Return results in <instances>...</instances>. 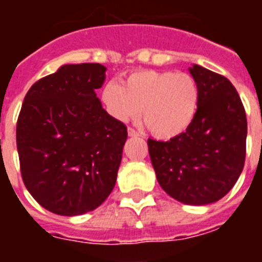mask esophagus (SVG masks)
<instances>
[{
    "label": "esophagus",
    "instance_id": "obj_1",
    "mask_svg": "<svg viewBox=\"0 0 262 262\" xmlns=\"http://www.w3.org/2000/svg\"><path fill=\"white\" fill-rule=\"evenodd\" d=\"M127 135L130 136V137H137V136H139V132L135 130V129H132V127H129V129H127Z\"/></svg>",
    "mask_w": 262,
    "mask_h": 262
}]
</instances>
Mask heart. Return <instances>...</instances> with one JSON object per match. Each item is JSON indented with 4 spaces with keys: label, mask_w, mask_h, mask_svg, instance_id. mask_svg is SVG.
<instances>
[{
    "label": "heart",
    "mask_w": 262,
    "mask_h": 262,
    "mask_svg": "<svg viewBox=\"0 0 262 262\" xmlns=\"http://www.w3.org/2000/svg\"><path fill=\"white\" fill-rule=\"evenodd\" d=\"M107 113L121 122L140 114L148 130L159 139L182 135L194 119L200 103L197 80L185 72L141 71L132 73L125 84L103 87Z\"/></svg>",
    "instance_id": "1"
}]
</instances>
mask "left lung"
Returning <instances> with one entry per match:
<instances>
[{"mask_svg":"<svg viewBox=\"0 0 262 262\" xmlns=\"http://www.w3.org/2000/svg\"><path fill=\"white\" fill-rule=\"evenodd\" d=\"M200 87L199 110L182 135L168 141L148 139L158 182L189 205L215 203L239 178L246 156L248 121L239 95L224 76L190 68Z\"/></svg>","mask_w":262,"mask_h":262,"instance_id":"8db88e82","label":"left lung"}]
</instances>
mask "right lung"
I'll use <instances>...</instances> for the list:
<instances>
[{
	"mask_svg": "<svg viewBox=\"0 0 262 262\" xmlns=\"http://www.w3.org/2000/svg\"><path fill=\"white\" fill-rule=\"evenodd\" d=\"M100 63L63 65L27 92L16 126L23 182L47 211H94L117 181L127 129L102 107L95 91Z\"/></svg>",
	"mask_w": 262,
	"mask_h": 262,
	"instance_id": "obj_1",
	"label": "right lung"
}]
</instances>
